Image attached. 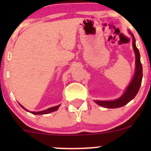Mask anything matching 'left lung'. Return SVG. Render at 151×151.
Returning <instances> with one entry per match:
<instances>
[{
  "label": "left lung",
  "instance_id": "8db88e82",
  "mask_svg": "<svg viewBox=\"0 0 151 151\" xmlns=\"http://www.w3.org/2000/svg\"><path fill=\"white\" fill-rule=\"evenodd\" d=\"M130 34L133 37V47L135 55H136V71H135L134 76H133L132 81L126 88V91L120 98L114 100V101H95L98 105L101 106L105 108H119V107L127 104L136 96L139 91L140 87H141L142 78H143V67H142L141 62L139 51L136 45V40L132 33L130 32Z\"/></svg>",
  "mask_w": 151,
  "mask_h": 151
}]
</instances>
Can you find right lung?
<instances>
[{
    "instance_id": "obj_1",
    "label": "right lung",
    "mask_w": 151,
    "mask_h": 151,
    "mask_svg": "<svg viewBox=\"0 0 151 151\" xmlns=\"http://www.w3.org/2000/svg\"><path fill=\"white\" fill-rule=\"evenodd\" d=\"M20 106H21L23 109H25V111H29L28 110H27V109L24 108V107L22 106V105H20ZM60 105H58V106H53V107H51V108L46 109V110L41 111H37V112L29 111V112H30V113H32V114H35V115H40V114H47L51 113V112H53V111H57L59 109V107H60Z\"/></svg>"
}]
</instances>
